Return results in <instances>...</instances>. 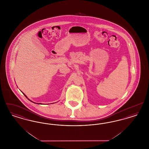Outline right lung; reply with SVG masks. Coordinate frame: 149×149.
<instances>
[{"label":"right lung","mask_w":149,"mask_h":149,"mask_svg":"<svg viewBox=\"0 0 149 149\" xmlns=\"http://www.w3.org/2000/svg\"><path fill=\"white\" fill-rule=\"evenodd\" d=\"M24 94V95H25V96H26V98H27V97H26V95H25V94Z\"/></svg>","instance_id":"1"}]
</instances>
